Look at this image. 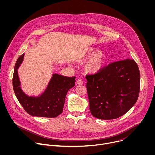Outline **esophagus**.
<instances>
[{"label":"esophagus","instance_id":"esophagus-1","mask_svg":"<svg viewBox=\"0 0 155 155\" xmlns=\"http://www.w3.org/2000/svg\"><path fill=\"white\" fill-rule=\"evenodd\" d=\"M83 81L81 80V79H78V80H77L76 81V84H78V85H80V84H83Z\"/></svg>","mask_w":155,"mask_h":155}]
</instances>
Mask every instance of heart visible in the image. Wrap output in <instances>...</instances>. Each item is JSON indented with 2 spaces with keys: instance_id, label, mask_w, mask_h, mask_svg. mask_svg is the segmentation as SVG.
I'll return each instance as SVG.
<instances>
[{
  "instance_id": "b5f03b06",
  "label": "heart",
  "mask_w": 155,
  "mask_h": 155,
  "mask_svg": "<svg viewBox=\"0 0 155 155\" xmlns=\"http://www.w3.org/2000/svg\"><path fill=\"white\" fill-rule=\"evenodd\" d=\"M92 54H84L81 59V61H84L89 59L91 56ZM104 58L103 55L101 54H96L94 56H93L84 65V69L85 71L89 74L91 75H94L99 72L101 71V70L104 68Z\"/></svg>"
}]
</instances>
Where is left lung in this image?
I'll return each mask as SVG.
<instances>
[{
    "label": "left lung",
    "instance_id": "8db88e82",
    "mask_svg": "<svg viewBox=\"0 0 155 155\" xmlns=\"http://www.w3.org/2000/svg\"><path fill=\"white\" fill-rule=\"evenodd\" d=\"M86 78L90 110L96 118H119L137 101L140 75L134 60L126 59L111 63Z\"/></svg>",
    "mask_w": 155,
    "mask_h": 155
}]
</instances>
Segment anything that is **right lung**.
<instances>
[{"instance_id":"1","label":"right lung","mask_w":155,"mask_h":155,"mask_svg":"<svg viewBox=\"0 0 155 155\" xmlns=\"http://www.w3.org/2000/svg\"><path fill=\"white\" fill-rule=\"evenodd\" d=\"M25 54L17 59L13 77V87L16 97L25 111L34 117L54 118L62 112L68 91L75 86V77H67L53 74L43 93L37 95L26 94L21 87L18 69L23 63Z\"/></svg>"}]
</instances>
